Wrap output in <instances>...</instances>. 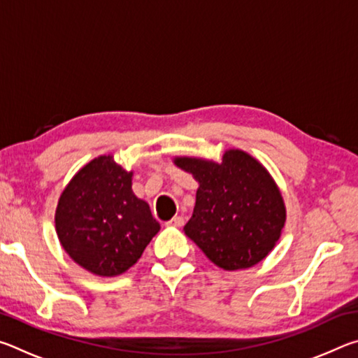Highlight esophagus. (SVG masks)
Masks as SVG:
<instances>
[{
    "mask_svg": "<svg viewBox=\"0 0 358 358\" xmlns=\"http://www.w3.org/2000/svg\"><path fill=\"white\" fill-rule=\"evenodd\" d=\"M185 224V220L181 216H175V217H172L171 221L167 222V226H171V227H181Z\"/></svg>",
    "mask_w": 358,
    "mask_h": 358,
    "instance_id": "1",
    "label": "esophagus"
}]
</instances>
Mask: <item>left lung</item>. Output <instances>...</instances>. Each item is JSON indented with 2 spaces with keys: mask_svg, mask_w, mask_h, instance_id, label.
I'll list each match as a JSON object with an SVG mask.
<instances>
[{
  "mask_svg": "<svg viewBox=\"0 0 358 358\" xmlns=\"http://www.w3.org/2000/svg\"><path fill=\"white\" fill-rule=\"evenodd\" d=\"M199 181L185 234L220 268H250L268 256L286 222L280 189L266 169L241 150H227L217 164L175 157Z\"/></svg>",
  "mask_w": 358,
  "mask_h": 358,
  "instance_id": "1",
  "label": "left lung"
}]
</instances>
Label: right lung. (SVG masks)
Listing matches in <instances>:
<instances>
[{
  "label": "right lung",
  "mask_w": 358,
  "mask_h": 358,
  "mask_svg": "<svg viewBox=\"0 0 358 358\" xmlns=\"http://www.w3.org/2000/svg\"><path fill=\"white\" fill-rule=\"evenodd\" d=\"M55 227L69 257L98 276L124 273L161 229L148 203L132 192V172L110 155L72 177L58 201Z\"/></svg>",
  "instance_id": "1"
}]
</instances>
